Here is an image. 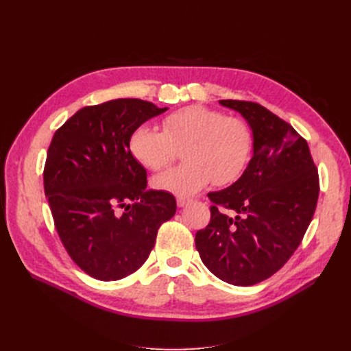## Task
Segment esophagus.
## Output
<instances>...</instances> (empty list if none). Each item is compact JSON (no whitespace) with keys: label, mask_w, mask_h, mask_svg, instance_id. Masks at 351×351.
<instances>
[{"label":"esophagus","mask_w":351,"mask_h":351,"mask_svg":"<svg viewBox=\"0 0 351 351\" xmlns=\"http://www.w3.org/2000/svg\"><path fill=\"white\" fill-rule=\"evenodd\" d=\"M190 202H192V199H187V197H177V205L180 206V208H184V206H187Z\"/></svg>","instance_id":"esophagus-1"}]
</instances>
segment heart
I'll return each mask as SVG.
<instances>
[{"mask_svg":"<svg viewBox=\"0 0 351 351\" xmlns=\"http://www.w3.org/2000/svg\"><path fill=\"white\" fill-rule=\"evenodd\" d=\"M162 130L139 125L132 133L129 147L136 161L159 171L174 161L177 149L183 152V167L154 180L159 190L190 196L212 182L230 184L244 173L252 151V133L236 117L202 105H190L167 115Z\"/></svg>","mask_w":351,"mask_h":351,"instance_id":"obj_1","label":"heart"}]
</instances>
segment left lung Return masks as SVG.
<instances>
[{"mask_svg":"<svg viewBox=\"0 0 351 351\" xmlns=\"http://www.w3.org/2000/svg\"><path fill=\"white\" fill-rule=\"evenodd\" d=\"M253 133V155L230 187L210 192V221L195 243L205 267L232 285L269 278L299 247L313 218L319 176L291 124L256 102L222 99Z\"/></svg>","mask_w":351,"mask_h":351,"instance_id":"left-lung-1","label":"left lung"}]
</instances>
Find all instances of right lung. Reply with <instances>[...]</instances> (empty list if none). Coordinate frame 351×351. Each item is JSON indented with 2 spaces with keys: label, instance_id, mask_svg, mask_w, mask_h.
Here are the masks:
<instances>
[{
  "label": "right lung",
  "instance_id": "1",
  "mask_svg": "<svg viewBox=\"0 0 351 351\" xmlns=\"http://www.w3.org/2000/svg\"><path fill=\"white\" fill-rule=\"evenodd\" d=\"M168 108L121 98L79 110L52 137L44 187L58 236L90 277L117 281L149 256L176 199L146 190V169L130 152L132 133Z\"/></svg>",
  "mask_w": 351,
  "mask_h": 351
}]
</instances>
